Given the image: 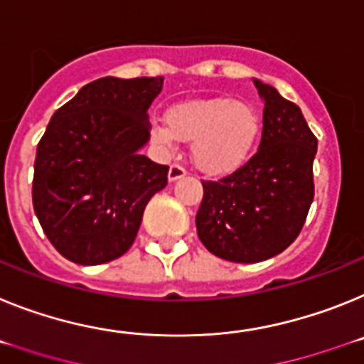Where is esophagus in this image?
Returning a JSON list of instances; mask_svg holds the SVG:
<instances>
[{
  "label": "esophagus",
  "mask_w": 364,
  "mask_h": 364,
  "mask_svg": "<svg viewBox=\"0 0 364 364\" xmlns=\"http://www.w3.org/2000/svg\"><path fill=\"white\" fill-rule=\"evenodd\" d=\"M185 176H186V170L183 168L181 164H178V163L170 164V168H168V181H178V179L185 178Z\"/></svg>",
  "instance_id": "34e87169"
}]
</instances>
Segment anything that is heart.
<instances>
[{
  "mask_svg": "<svg viewBox=\"0 0 364 364\" xmlns=\"http://www.w3.org/2000/svg\"><path fill=\"white\" fill-rule=\"evenodd\" d=\"M262 132V115L247 102L227 97L173 106L164 122H151V141L172 150L176 141L192 143L196 166L213 176L235 172L252 154Z\"/></svg>",
  "mask_w": 364,
  "mask_h": 364,
  "instance_id": "1",
  "label": "heart"
}]
</instances>
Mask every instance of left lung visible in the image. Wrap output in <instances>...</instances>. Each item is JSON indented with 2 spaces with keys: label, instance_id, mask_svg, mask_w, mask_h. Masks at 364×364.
I'll list each match as a JSON object with an SVG mask.
<instances>
[{
  "label": "left lung",
  "instance_id": "left-lung-1",
  "mask_svg": "<svg viewBox=\"0 0 364 364\" xmlns=\"http://www.w3.org/2000/svg\"><path fill=\"white\" fill-rule=\"evenodd\" d=\"M255 86L265 102L258 151L225 178L201 181L196 214L205 247L238 264H257L289 247L315 194L317 137L295 102L260 80Z\"/></svg>",
  "mask_w": 364,
  "mask_h": 364
}]
</instances>
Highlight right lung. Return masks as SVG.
I'll list each match as a JSON object with an SVG mask.
<instances>
[{
	"mask_svg": "<svg viewBox=\"0 0 364 364\" xmlns=\"http://www.w3.org/2000/svg\"><path fill=\"white\" fill-rule=\"evenodd\" d=\"M163 77H104L50 117L34 159L33 207L68 260L99 265L135 242L144 207L168 183V166L141 156L148 107Z\"/></svg>",
	"mask_w": 364,
	"mask_h": 364,
	"instance_id": "add662e5",
	"label": "right lung"
}]
</instances>
